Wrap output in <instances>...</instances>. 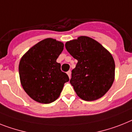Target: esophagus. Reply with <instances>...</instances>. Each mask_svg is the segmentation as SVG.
Here are the masks:
<instances>
[{
    "instance_id": "1",
    "label": "esophagus",
    "mask_w": 132,
    "mask_h": 132,
    "mask_svg": "<svg viewBox=\"0 0 132 132\" xmlns=\"http://www.w3.org/2000/svg\"><path fill=\"white\" fill-rule=\"evenodd\" d=\"M67 75H68L69 78H70V77H71V71H70V70H69V71L67 72Z\"/></svg>"
}]
</instances>
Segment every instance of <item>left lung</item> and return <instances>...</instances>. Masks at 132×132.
<instances>
[{"label":"left lung","mask_w":132,"mask_h":132,"mask_svg":"<svg viewBox=\"0 0 132 132\" xmlns=\"http://www.w3.org/2000/svg\"><path fill=\"white\" fill-rule=\"evenodd\" d=\"M66 49L78 60L70 82L82 100L100 98L109 90L115 79V62L109 51L98 42L80 36L67 42Z\"/></svg>","instance_id":"left-lung-1"}]
</instances>
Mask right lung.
Masks as SVG:
<instances>
[{"label":"right lung","instance_id":"obj_1","mask_svg":"<svg viewBox=\"0 0 132 132\" xmlns=\"http://www.w3.org/2000/svg\"><path fill=\"white\" fill-rule=\"evenodd\" d=\"M64 44L47 38L38 42L25 53L19 65L20 81L26 93L35 101L48 104L60 95L68 75L61 71L56 60Z\"/></svg>","mask_w":132,"mask_h":132}]
</instances>
